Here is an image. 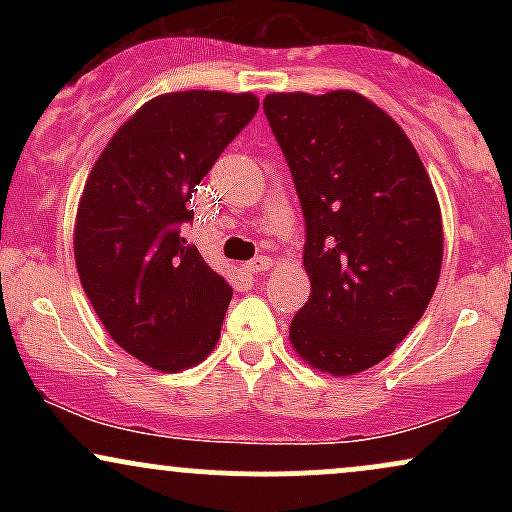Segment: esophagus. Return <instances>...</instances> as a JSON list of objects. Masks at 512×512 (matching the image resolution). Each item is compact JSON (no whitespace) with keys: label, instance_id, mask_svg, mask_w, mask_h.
Here are the masks:
<instances>
[{"label":"esophagus","instance_id":"obj_1","mask_svg":"<svg viewBox=\"0 0 512 512\" xmlns=\"http://www.w3.org/2000/svg\"><path fill=\"white\" fill-rule=\"evenodd\" d=\"M269 267H272V260H269V257H264V255L255 257V260H250L248 264H245V269H248V272H255V274L267 272Z\"/></svg>","mask_w":512,"mask_h":512}]
</instances>
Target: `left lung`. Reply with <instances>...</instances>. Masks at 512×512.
<instances>
[{
    "instance_id": "8db88e82",
    "label": "left lung",
    "mask_w": 512,
    "mask_h": 512,
    "mask_svg": "<svg viewBox=\"0 0 512 512\" xmlns=\"http://www.w3.org/2000/svg\"><path fill=\"white\" fill-rule=\"evenodd\" d=\"M262 105L305 219L310 298L291 344L317 370L361 373L395 351L436 291V192L402 127L361 93H269Z\"/></svg>"
}]
</instances>
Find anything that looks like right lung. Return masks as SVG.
Listing matches in <instances>:
<instances>
[{
    "mask_svg": "<svg viewBox=\"0 0 512 512\" xmlns=\"http://www.w3.org/2000/svg\"><path fill=\"white\" fill-rule=\"evenodd\" d=\"M257 108L252 93L158 96L117 129L84 185L81 286L110 337L163 373L195 366L219 342L233 289L182 231L199 180Z\"/></svg>",
    "mask_w": 512,
    "mask_h": 512,
    "instance_id": "1",
    "label": "right lung"
}]
</instances>
